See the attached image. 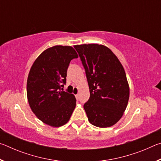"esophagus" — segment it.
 Here are the masks:
<instances>
[{
  "label": "esophagus",
  "mask_w": 161,
  "mask_h": 161,
  "mask_svg": "<svg viewBox=\"0 0 161 161\" xmlns=\"http://www.w3.org/2000/svg\"><path fill=\"white\" fill-rule=\"evenodd\" d=\"M75 97H76V99H77L78 100V99H79V94H76V95H75Z\"/></svg>",
  "instance_id": "1"
}]
</instances>
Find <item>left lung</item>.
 <instances>
[{
	"label": "left lung",
	"instance_id": "8db88e82",
	"mask_svg": "<svg viewBox=\"0 0 161 161\" xmlns=\"http://www.w3.org/2000/svg\"><path fill=\"white\" fill-rule=\"evenodd\" d=\"M85 69L90 97L84 108L89 123L107 128L118 122L127 107L129 85L123 65L107 46L75 45Z\"/></svg>",
	"mask_w": 161,
	"mask_h": 161
}]
</instances>
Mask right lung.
Masks as SVG:
<instances>
[{
  "label": "right lung",
  "mask_w": 161,
  "mask_h": 161,
  "mask_svg": "<svg viewBox=\"0 0 161 161\" xmlns=\"http://www.w3.org/2000/svg\"><path fill=\"white\" fill-rule=\"evenodd\" d=\"M78 54L71 46L46 49L32 64L27 80V97L31 110L52 127L66 124L76 107L74 94L61 91L66 83L70 61Z\"/></svg>",
  "instance_id": "obj_1"
}]
</instances>
